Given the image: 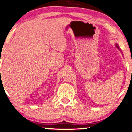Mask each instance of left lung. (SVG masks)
<instances>
[{
  "instance_id": "left-lung-1",
  "label": "left lung",
  "mask_w": 132,
  "mask_h": 132,
  "mask_svg": "<svg viewBox=\"0 0 132 132\" xmlns=\"http://www.w3.org/2000/svg\"><path fill=\"white\" fill-rule=\"evenodd\" d=\"M116 46H117V47H118V48H119V47L118 46V45H117V44H116Z\"/></svg>"
}]
</instances>
